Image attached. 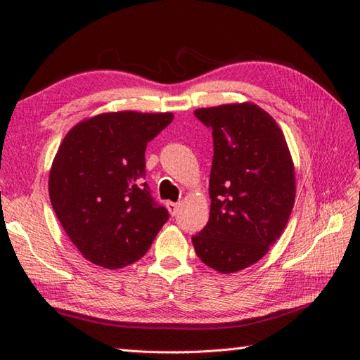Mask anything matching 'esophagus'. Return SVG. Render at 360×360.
<instances>
[{
    "mask_svg": "<svg viewBox=\"0 0 360 360\" xmlns=\"http://www.w3.org/2000/svg\"><path fill=\"white\" fill-rule=\"evenodd\" d=\"M179 202H172V201H168L167 202V209H168V212L172 213V217H174L176 213H178V210H179Z\"/></svg>",
    "mask_w": 360,
    "mask_h": 360,
    "instance_id": "obj_1",
    "label": "esophagus"
}]
</instances>
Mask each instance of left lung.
<instances>
[{
	"label": "left lung",
	"instance_id": "1",
	"mask_svg": "<svg viewBox=\"0 0 360 360\" xmlns=\"http://www.w3.org/2000/svg\"><path fill=\"white\" fill-rule=\"evenodd\" d=\"M212 129L210 217L195 235L204 264L232 274L257 263L285 231L295 200V174L285 134L254 103L195 110Z\"/></svg>",
	"mask_w": 360,
	"mask_h": 360
}]
</instances>
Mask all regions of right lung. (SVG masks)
I'll return each instance as SVG.
<instances>
[{
	"mask_svg": "<svg viewBox=\"0 0 360 360\" xmlns=\"http://www.w3.org/2000/svg\"><path fill=\"white\" fill-rule=\"evenodd\" d=\"M172 112H103L65 136L51 167L49 198L88 262L120 269L142 258L167 219L145 179L147 143Z\"/></svg>",
	"mask_w": 360,
	"mask_h": 360,
	"instance_id": "add662e5",
	"label": "right lung"
}]
</instances>
